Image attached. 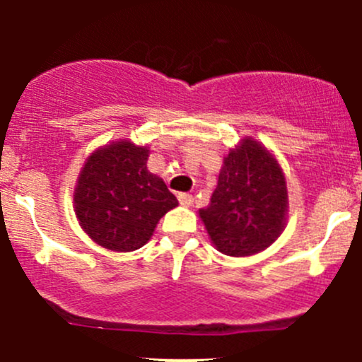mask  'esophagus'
<instances>
[{"label": "esophagus", "instance_id": "1", "mask_svg": "<svg viewBox=\"0 0 362 362\" xmlns=\"http://www.w3.org/2000/svg\"><path fill=\"white\" fill-rule=\"evenodd\" d=\"M178 202L180 204H184V206H192V203H194V198H192L191 194H178Z\"/></svg>", "mask_w": 362, "mask_h": 362}]
</instances>
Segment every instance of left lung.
Wrapping results in <instances>:
<instances>
[{
    "instance_id": "1",
    "label": "left lung",
    "mask_w": 362,
    "mask_h": 362,
    "mask_svg": "<svg viewBox=\"0 0 362 362\" xmlns=\"http://www.w3.org/2000/svg\"><path fill=\"white\" fill-rule=\"evenodd\" d=\"M215 249L245 257L268 249L286 228L287 185L275 156L254 138L229 151L210 204L199 210Z\"/></svg>"
}]
</instances>
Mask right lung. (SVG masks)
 <instances>
[{
  "mask_svg": "<svg viewBox=\"0 0 362 362\" xmlns=\"http://www.w3.org/2000/svg\"><path fill=\"white\" fill-rule=\"evenodd\" d=\"M148 148L113 141L89 156L78 175L73 208L98 245L131 252L151 240L159 218L178 204L166 184L147 168Z\"/></svg>",
  "mask_w": 362,
  "mask_h": 362,
  "instance_id": "1",
  "label": "right lung"
}]
</instances>
